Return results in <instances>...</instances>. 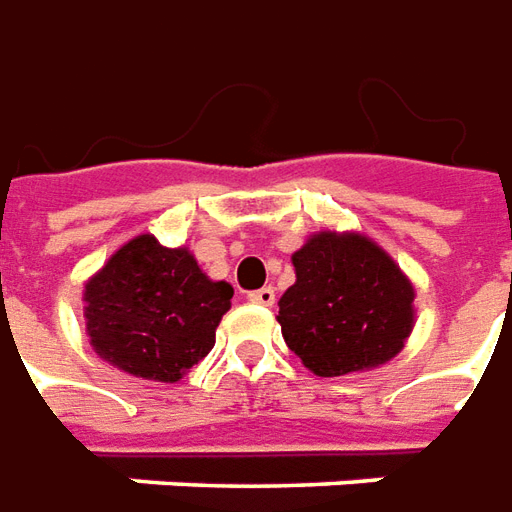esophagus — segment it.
<instances>
[{
    "label": "esophagus",
    "instance_id": "34e87169",
    "mask_svg": "<svg viewBox=\"0 0 512 512\" xmlns=\"http://www.w3.org/2000/svg\"><path fill=\"white\" fill-rule=\"evenodd\" d=\"M248 300H250V303H256V306H273V303H275V289H273V286H262V289L250 292Z\"/></svg>",
    "mask_w": 512,
    "mask_h": 512
}]
</instances>
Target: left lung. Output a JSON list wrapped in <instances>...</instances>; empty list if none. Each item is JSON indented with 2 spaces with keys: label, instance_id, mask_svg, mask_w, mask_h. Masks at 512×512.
<instances>
[{
  "label": "left lung",
  "instance_id": "1",
  "mask_svg": "<svg viewBox=\"0 0 512 512\" xmlns=\"http://www.w3.org/2000/svg\"><path fill=\"white\" fill-rule=\"evenodd\" d=\"M297 281L278 303L289 350L320 378L386 364L413 328V286L358 234H317L292 256Z\"/></svg>",
  "mask_w": 512,
  "mask_h": 512
}]
</instances>
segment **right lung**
Instances as JSON below:
<instances>
[{
  "label": "right lung",
  "instance_id": "obj_1",
  "mask_svg": "<svg viewBox=\"0 0 512 512\" xmlns=\"http://www.w3.org/2000/svg\"><path fill=\"white\" fill-rule=\"evenodd\" d=\"M231 297L234 289L209 281L187 250L143 234L85 286L90 344L134 378L176 383L215 347Z\"/></svg>",
  "mask_w": 512,
  "mask_h": 512
}]
</instances>
